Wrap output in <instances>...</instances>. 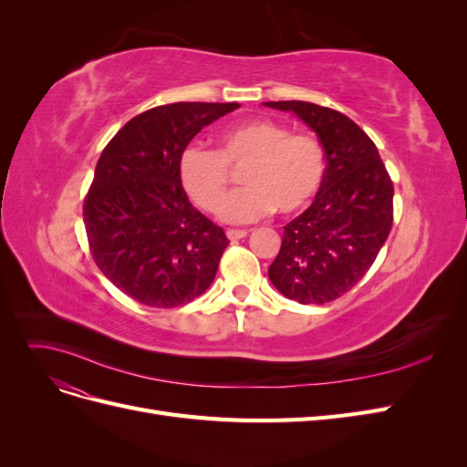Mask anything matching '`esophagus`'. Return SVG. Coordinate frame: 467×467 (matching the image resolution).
<instances>
[{
  "mask_svg": "<svg viewBox=\"0 0 467 467\" xmlns=\"http://www.w3.org/2000/svg\"><path fill=\"white\" fill-rule=\"evenodd\" d=\"M225 235H228V239H232V242H235V239H244L247 235V230H228Z\"/></svg>",
  "mask_w": 467,
  "mask_h": 467,
  "instance_id": "esophagus-1",
  "label": "esophagus"
}]
</instances>
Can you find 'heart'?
Masks as SVG:
<instances>
[{"instance_id": "1", "label": "heart", "mask_w": 467, "mask_h": 467, "mask_svg": "<svg viewBox=\"0 0 467 467\" xmlns=\"http://www.w3.org/2000/svg\"><path fill=\"white\" fill-rule=\"evenodd\" d=\"M230 168L243 170L244 187L224 203ZM177 171L196 206L216 212L223 202V222L251 223L275 208L296 214L312 202L325 177V151L314 136L292 134L288 126L268 119H251L222 130L218 151L199 144L182 148Z\"/></svg>"}]
</instances>
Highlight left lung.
<instances>
[{"mask_svg": "<svg viewBox=\"0 0 467 467\" xmlns=\"http://www.w3.org/2000/svg\"><path fill=\"white\" fill-rule=\"evenodd\" d=\"M294 112L325 151V177L314 204L285 225L273 286L300 304H327L372 266L391 230L393 185L378 148L343 112L306 101L263 103Z\"/></svg>", "mask_w": 467, "mask_h": 467, "instance_id": "left-lung-1", "label": "left lung"}]
</instances>
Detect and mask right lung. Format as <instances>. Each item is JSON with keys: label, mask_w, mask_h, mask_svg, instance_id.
I'll return each mask as SVG.
<instances>
[{"label": "right lung", "mask_w": 467, "mask_h": 467, "mask_svg": "<svg viewBox=\"0 0 467 467\" xmlns=\"http://www.w3.org/2000/svg\"><path fill=\"white\" fill-rule=\"evenodd\" d=\"M237 103H173L126 122L97 161L83 204L91 255L132 300L175 307L208 290L228 237L196 210L177 161L204 126Z\"/></svg>", "instance_id": "1"}]
</instances>
